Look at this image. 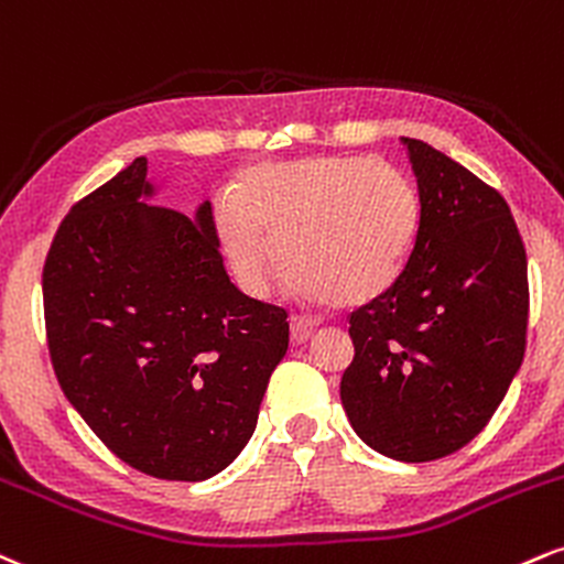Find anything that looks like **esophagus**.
<instances>
[{
  "mask_svg": "<svg viewBox=\"0 0 564 564\" xmlns=\"http://www.w3.org/2000/svg\"><path fill=\"white\" fill-rule=\"evenodd\" d=\"M322 319L311 314H293L290 316V335H293V343H306L308 335L319 327Z\"/></svg>",
  "mask_w": 564,
  "mask_h": 564,
  "instance_id": "esophagus-1",
  "label": "esophagus"
}]
</instances>
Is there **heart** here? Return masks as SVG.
<instances>
[{
	"label": "heart",
	"instance_id": "b5f03b06",
	"mask_svg": "<svg viewBox=\"0 0 564 564\" xmlns=\"http://www.w3.org/2000/svg\"><path fill=\"white\" fill-rule=\"evenodd\" d=\"M420 221L416 187L395 165L311 155L245 169L218 229L250 293L267 295L288 269L297 293L364 303L399 280Z\"/></svg>",
	"mask_w": 564,
	"mask_h": 564
}]
</instances>
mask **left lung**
<instances>
[{
  "mask_svg": "<svg viewBox=\"0 0 564 564\" xmlns=\"http://www.w3.org/2000/svg\"><path fill=\"white\" fill-rule=\"evenodd\" d=\"M422 221L406 267L348 316L340 380L350 427L375 452L433 462L491 422L525 356L528 256L499 189L427 142L403 139Z\"/></svg>",
  "mask_w": 564,
  "mask_h": 564,
  "instance_id": "obj_1",
  "label": "left lung"
}]
</instances>
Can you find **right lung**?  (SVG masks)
<instances>
[{
    "instance_id": "add662e5",
    "label": "right lung",
    "mask_w": 564,
    "mask_h": 564,
    "mask_svg": "<svg viewBox=\"0 0 564 564\" xmlns=\"http://www.w3.org/2000/svg\"><path fill=\"white\" fill-rule=\"evenodd\" d=\"M142 195L137 158L63 218L42 274L46 346L65 399L118 459L195 482L253 435L288 311L231 284L208 203L192 218Z\"/></svg>"
}]
</instances>
